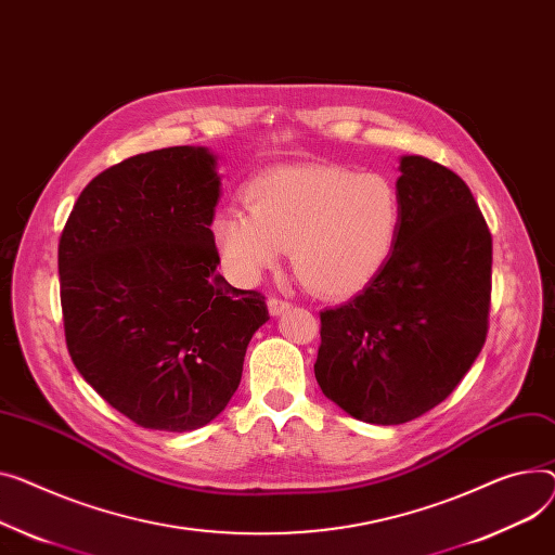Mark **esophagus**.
<instances>
[{
  "mask_svg": "<svg viewBox=\"0 0 555 555\" xmlns=\"http://www.w3.org/2000/svg\"><path fill=\"white\" fill-rule=\"evenodd\" d=\"M289 308H292V304L285 301V299H279V297H270V299H268V310H270L272 317H279V314L287 312Z\"/></svg>",
  "mask_w": 555,
  "mask_h": 555,
  "instance_id": "esophagus-1",
  "label": "esophagus"
}]
</instances>
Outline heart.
<instances>
[{
  "label": "heart",
  "mask_w": 555,
  "mask_h": 555,
  "mask_svg": "<svg viewBox=\"0 0 555 555\" xmlns=\"http://www.w3.org/2000/svg\"><path fill=\"white\" fill-rule=\"evenodd\" d=\"M247 211L225 207L211 243L228 276L254 285L292 251L299 279L323 297H348L388 263L401 228L397 184L330 163L274 165L243 188Z\"/></svg>",
  "instance_id": "b5f03b06"
}]
</instances>
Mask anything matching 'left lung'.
<instances>
[{
    "label": "left lung",
    "instance_id": "obj_1",
    "mask_svg": "<svg viewBox=\"0 0 555 555\" xmlns=\"http://www.w3.org/2000/svg\"><path fill=\"white\" fill-rule=\"evenodd\" d=\"M401 228L361 294L321 312L314 377L367 424H403L444 401L487 341L493 241L468 184L444 165L403 156Z\"/></svg>",
    "mask_w": 555,
    "mask_h": 555
}]
</instances>
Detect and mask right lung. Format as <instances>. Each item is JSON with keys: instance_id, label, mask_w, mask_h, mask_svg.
Instances as JSON below:
<instances>
[{"instance_id": "1", "label": "right lung", "mask_w": 555, "mask_h": 555, "mask_svg": "<svg viewBox=\"0 0 555 555\" xmlns=\"http://www.w3.org/2000/svg\"><path fill=\"white\" fill-rule=\"evenodd\" d=\"M218 198L205 146H169L98 173L60 236L68 354L142 428L184 433L223 413L247 344L270 319L261 292L216 272Z\"/></svg>"}]
</instances>
